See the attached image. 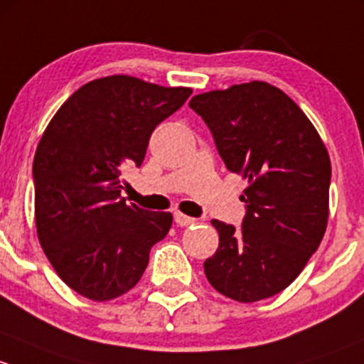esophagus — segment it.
<instances>
[{
	"label": "esophagus",
	"mask_w": 364,
	"mask_h": 364,
	"mask_svg": "<svg viewBox=\"0 0 364 364\" xmlns=\"http://www.w3.org/2000/svg\"><path fill=\"white\" fill-rule=\"evenodd\" d=\"M173 219H175V223L178 224V226H191V224H194L196 223V220L193 219V217H187V215H183V213H181V212H175L173 213Z\"/></svg>",
	"instance_id": "esophagus-1"
}]
</instances>
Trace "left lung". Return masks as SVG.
<instances>
[{"label":"left lung","instance_id":"8db88e82","mask_svg":"<svg viewBox=\"0 0 364 364\" xmlns=\"http://www.w3.org/2000/svg\"><path fill=\"white\" fill-rule=\"evenodd\" d=\"M189 107L233 173L249 178L242 228L213 219L219 249L205 261L213 289L240 303L286 289L328 224L331 163L319 133L286 92L266 82L194 96Z\"/></svg>","mask_w":364,"mask_h":364}]
</instances>
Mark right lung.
<instances>
[{
  "label": "right lung",
  "mask_w": 364,
  "mask_h": 364,
  "mask_svg": "<svg viewBox=\"0 0 364 364\" xmlns=\"http://www.w3.org/2000/svg\"><path fill=\"white\" fill-rule=\"evenodd\" d=\"M191 92L127 75L96 78L48 122L33 161L36 231L55 273L78 294L108 301L127 293L170 231V212L126 205L122 171L141 166L152 131Z\"/></svg>",
  "instance_id": "1"
}]
</instances>
